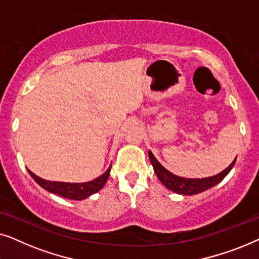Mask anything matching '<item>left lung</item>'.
Here are the masks:
<instances>
[{
  "instance_id": "left-lung-1",
  "label": "left lung",
  "mask_w": 259,
  "mask_h": 259,
  "mask_svg": "<svg viewBox=\"0 0 259 259\" xmlns=\"http://www.w3.org/2000/svg\"><path fill=\"white\" fill-rule=\"evenodd\" d=\"M148 157H150L151 164L153 166L154 172L157 173V177L159 180L167 187L168 190L173 191V192L179 194H185V196H191V194H197L203 192V191L211 189L212 186L217 185L221 183L223 179L228 176V173L231 171L233 166L236 164V159L232 161V164L225 168L224 171L219 173L217 176L210 177V178H203V179H189V178H182V177L175 176L173 173L167 171L160 162H159L152 152H148Z\"/></svg>"
}]
</instances>
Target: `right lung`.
I'll return each instance as SVG.
<instances>
[{
    "mask_svg": "<svg viewBox=\"0 0 259 259\" xmlns=\"http://www.w3.org/2000/svg\"><path fill=\"white\" fill-rule=\"evenodd\" d=\"M112 167V166H111ZM111 167L106 171L104 175L98 177L97 179L92 180L88 183H61V182H51V180H45L34 175L33 172L28 169L29 175L33 177V179L41 187L45 190L49 191V192L59 194V196L68 198V199L73 200H82L84 198L90 197L91 194L98 192L101 190L104 185L107 182L109 172H111Z\"/></svg>",
    "mask_w": 259,
    "mask_h": 259,
    "instance_id": "right-lung-1",
    "label": "right lung"
}]
</instances>
